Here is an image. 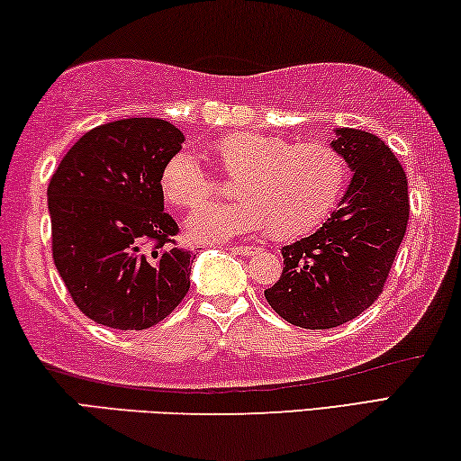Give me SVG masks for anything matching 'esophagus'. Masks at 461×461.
Masks as SVG:
<instances>
[{"label": "esophagus", "mask_w": 461, "mask_h": 461, "mask_svg": "<svg viewBox=\"0 0 461 461\" xmlns=\"http://www.w3.org/2000/svg\"><path fill=\"white\" fill-rule=\"evenodd\" d=\"M229 251L235 253V255H243V258H251V255L258 251V249L247 247V245H235V247H229Z\"/></svg>", "instance_id": "obj_1"}]
</instances>
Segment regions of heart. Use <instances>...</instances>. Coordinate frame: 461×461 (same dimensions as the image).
<instances>
[{
	"label": "heart",
	"instance_id": "heart-1",
	"mask_svg": "<svg viewBox=\"0 0 461 461\" xmlns=\"http://www.w3.org/2000/svg\"><path fill=\"white\" fill-rule=\"evenodd\" d=\"M224 173L240 177L232 203L203 206L187 218L195 240H229L258 235L300 237L330 214L347 179V163L322 142H292L259 132H232L216 142ZM165 198L198 208L218 194V181L192 150H179L161 173Z\"/></svg>",
	"mask_w": 461,
	"mask_h": 461
}]
</instances>
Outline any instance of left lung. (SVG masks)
<instances>
[{"instance_id":"left-lung-1","label":"left lung","mask_w":461,"mask_h":461,"mask_svg":"<svg viewBox=\"0 0 461 461\" xmlns=\"http://www.w3.org/2000/svg\"><path fill=\"white\" fill-rule=\"evenodd\" d=\"M330 147L351 184L319 230L282 249L284 271L266 290L269 306L302 329H333L372 306L409 224V181L386 142L337 128Z\"/></svg>"}]
</instances>
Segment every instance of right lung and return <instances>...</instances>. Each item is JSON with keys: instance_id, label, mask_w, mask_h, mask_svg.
Instances as JSON below:
<instances>
[{"instance_id": "obj_1", "label": "right lung", "mask_w": 461, "mask_h": 461, "mask_svg": "<svg viewBox=\"0 0 461 461\" xmlns=\"http://www.w3.org/2000/svg\"><path fill=\"white\" fill-rule=\"evenodd\" d=\"M184 134L159 118H124L83 134L49 184L52 259L79 311L142 330L190 290L192 253L173 247L161 173Z\"/></svg>"}]
</instances>
